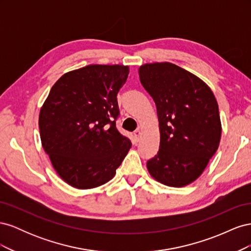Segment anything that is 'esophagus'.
I'll list each match as a JSON object with an SVG mask.
<instances>
[{
  "instance_id": "34e87169",
  "label": "esophagus",
  "mask_w": 251,
  "mask_h": 251,
  "mask_svg": "<svg viewBox=\"0 0 251 251\" xmlns=\"http://www.w3.org/2000/svg\"><path fill=\"white\" fill-rule=\"evenodd\" d=\"M134 136H135L136 140L139 141V139H140V136H141V132H140L139 128H137V130H136V131L134 132Z\"/></svg>"
}]
</instances>
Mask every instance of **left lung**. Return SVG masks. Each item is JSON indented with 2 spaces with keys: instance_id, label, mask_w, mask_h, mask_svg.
I'll use <instances>...</instances> for the list:
<instances>
[{
  "instance_id": "left-lung-1",
  "label": "left lung",
  "mask_w": 251,
  "mask_h": 251,
  "mask_svg": "<svg viewBox=\"0 0 251 251\" xmlns=\"http://www.w3.org/2000/svg\"><path fill=\"white\" fill-rule=\"evenodd\" d=\"M139 78L155 101L160 130L159 151L147 168L165 185L192 183L216 154L221 138L216 97L196 75L171 63L143 65Z\"/></svg>"
}]
</instances>
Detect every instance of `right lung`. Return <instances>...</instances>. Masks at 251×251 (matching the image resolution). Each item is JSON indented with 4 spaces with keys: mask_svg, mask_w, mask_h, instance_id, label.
Masks as SVG:
<instances>
[{
    "mask_svg": "<svg viewBox=\"0 0 251 251\" xmlns=\"http://www.w3.org/2000/svg\"><path fill=\"white\" fill-rule=\"evenodd\" d=\"M128 67L90 65L64 74L40 112L43 148L68 184L93 188L116 174L132 143L116 127Z\"/></svg>",
    "mask_w": 251,
    "mask_h": 251,
    "instance_id": "right-lung-1",
    "label": "right lung"
}]
</instances>
